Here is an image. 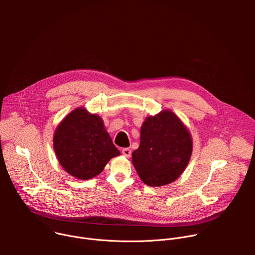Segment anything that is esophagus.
Segmentation results:
<instances>
[{
	"label": "esophagus",
	"instance_id": "1",
	"mask_svg": "<svg viewBox=\"0 0 255 255\" xmlns=\"http://www.w3.org/2000/svg\"><path fill=\"white\" fill-rule=\"evenodd\" d=\"M131 149H129V148H123L122 149V154L125 156V157H127V158H129L130 156H131Z\"/></svg>",
	"mask_w": 255,
	"mask_h": 255
}]
</instances>
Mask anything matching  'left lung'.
Instances as JSON below:
<instances>
[{
	"label": "left lung",
	"instance_id": "obj_1",
	"mask_svg": "<svg viewBox=\"0 0 255 255\" xmlns=\"http://www.w3.org/2000/svg\"><path fill=\"white\" fill-rule=\"evenodd\" d=\"M192 152L189 129L172 111L163 110L145 118L140 128V145L132 152V162L144 184L161 187L184 172Z\"/></svg>",
	"mask_w": 255,
	"mask_h": 255
}]
</instances>
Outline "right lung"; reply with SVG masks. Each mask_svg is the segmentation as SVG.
<instances>
[{
	"instance_id": "1",
	"label": "right lung",
	"mask_w": 255,
	"mask_h": 255,
	"mask_svg": "<svg viewBox=\"0 0 255 255\" xmlns=\"http://www.w3.org/2000/svg\"><path fill=\"white\" fill-rule=\"evenodd\" d=\"M53 148L63 169L79 179L100 174L109 160L120 155L103 119L84 107L72 110L58 124Z\"/></svg>"
}]
</instances>
